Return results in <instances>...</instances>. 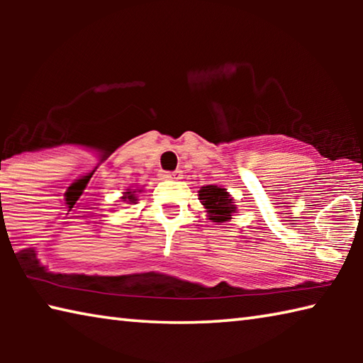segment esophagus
<instances>
[{
    "label": "esophagus",
    "instance_id": "34e87169",
    "mask_svg": "<svg viewBox=\"0 0 363 363\" xmlns=\"http://www.w3.org/2000/svg\"><path fill=\"white\" fill-rule=\"evenodd\" d=\"M163 179H171V181H177V179H182V171L176 169V171H164L162 174Z\"/></svg>",
    "mask_w": 363,
    "mask_h": 363
}]
</instances>
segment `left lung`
Returning a JSON list of instances; mask_svg holds the SVG:
<instances>
[{
  "instance_id": "1",
  "label": "left lung",
  "mask_w": 363,
  "mask_h": 363,
  "mask_svg": "<svg viewBox=\"0 0 363 363\" xmlns=\"http://www.w3.org/2000/svg\"><path fill=\"white\" fill-rule=\"evenodd\" d=\"M199 200L205 206L213 223H227L237 213V205L225 189L203 186L199 190Z\"/></svg>"
}]
</instances>
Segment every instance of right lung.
Instances as JSON below:
<instances>
[{"mask_svg": "<svg viewBox=\"0 0 363 363\" xmlns=\"http://www.w3.org/2000/svg\"><path fill=\"white\" fill-rule=\"evenodd\" d=\"M138 192H140V189H128L125 194H123L121 200L125 201V203H136L138 201Z\"/></svg>", "mask_w": 363, "mask_h": 363, "instance_id": "obj_1", "label": "right lung"}]
</instances>
